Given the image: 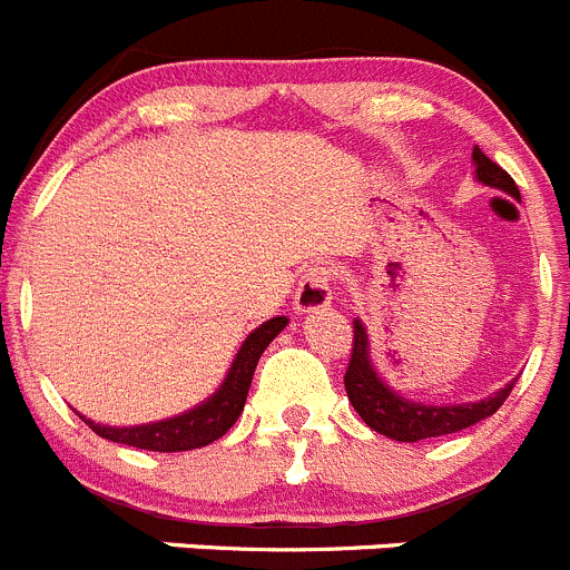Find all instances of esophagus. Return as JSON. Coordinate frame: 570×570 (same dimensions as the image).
<instances>
[{"instance_id": "esophagus-1", "label": "esophagus", "mask_w": 570, "mask_h": 570, "mask_svg": "<svg viewBox=\"0 0 570 570\" xmlns=\"http://www.w3.org/2000/svg\"><path fill=\"white\" fill-rule=\"evenodd\" d=\"M332 284L334 269L326 264H312L309 269H303L301 284L295 292V309L297 312H315L332 303Z\"/></svg>"}]
</instances>
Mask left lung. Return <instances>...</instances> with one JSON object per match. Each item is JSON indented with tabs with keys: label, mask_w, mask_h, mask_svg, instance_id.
I'll return each mask as SVG.
<instances>
[{
	"label": "left lung",
	"mask_w": 570,
	"mask_h": 570,
	"mask_svg": "<svg viewBox=\"0 0 570 570\" xmlns=\"http://www.w3.org/2000/svg\"><path fill=\"white\" fill-rule=\"evenodd\" d=\"M472 159H475V174L483 185H489V188H501L520 199V190L518 185H514V179L503 171L501 165L492 163L478 146L475 151H472ZM343 382L345 393H348V402L354 405V411L363 416V422L368 424L371 430H376V433L396 441L435 439V435L459 433V430L472 428V424L492 416V413L507 402V396L514 387V382H509V385L503 387V391L494 393V396L481 399V402H466V405L435 407L407 402V399L393 393L387 385H382V380L376 376L368 357V334H365V326L360 321H354V343H351V357Z\"/></svg>",
	"instance_id": "obj_1"
}]
</instances>
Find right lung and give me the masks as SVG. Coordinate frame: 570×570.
<instances>
[{
	"instance_id": "1",
	"label": "right lung",
	"mask_w": 570,
	"mask_h": 570,
	"mask_svg": "<svg viewBox=\"0 0 570 570\" xmlns=\"http://www.w3.org/2000/svg\"><path fill=\"white\" fill-rule=\"evenodd\" d=\"M284 326L286 317H273V321L255 328L236 354V363H233L225 385L213 393L205 405L194 407V411L183 413V416L165 419V422L157 424H140V428H104V424H95L89 419H83V422L100 439L137 446V450H154V453H183V450L213 444V441L222 439L236 424L238 413L244 411V402H247L255 365H258L264 348L284 332Z\"/></svg>"
}]
</instances>
